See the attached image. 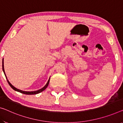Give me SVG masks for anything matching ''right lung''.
Returning a JSON list of instances; mask_svg holds the SVG:
<instances>
[{
  "label": "right lung",
  "mask_w": 123,
  "mask_h": 123,
  "mask_svg": "<svg viewBox=\"0 0 123 123\" xmlns=\"http://www.w3.org/2000/svg\"><path fill=\"white\" fill-rule=\"evenodd\" d=\"M2 67H3V72H4V73L5 76V77H6V79H7V82H8V84H9V85L12 88L13 90H15V91H16L19 92H20V93H24V94H38V93H40V92H41L43 91H44V90L45 89H46V88L47 87V86H48V85H49V82L50 78L49 79L48 82H47V84L46 85H45L44 87H43V88H41V89H39V90H38L35 91H31V92H30V91H22V90H19V89H18V88H16V87H14V86H12V85H11V84H10V82H9V80H7V77H6V75H5V73L4 68V62H3V65H2Z\"/></svg>",
  "instance_id": "add662e5"
}]
</instances>
